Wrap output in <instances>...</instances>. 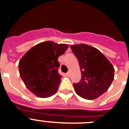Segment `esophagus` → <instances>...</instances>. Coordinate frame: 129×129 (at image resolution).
Wrapping results in <instances>:
<instances>
[{"mask_svg": "<svg viewBox=\"0 0 129 129\" xmlns=\"http://www.w3.org/2000/svg\"><path fill=\"white\" fill-rule=\"evenodd\" d=\"M66 75H67V76H68V77H69V76H70V73H69V72H67V74H66Z\"/></svg>", "mask_w": 129, "mask_h": 129, "instance_id": "1", "label": "esophagus"}]
</instances>
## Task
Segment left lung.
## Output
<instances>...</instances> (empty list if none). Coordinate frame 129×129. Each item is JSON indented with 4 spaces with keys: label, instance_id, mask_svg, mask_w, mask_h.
<instances>
[{
    "label": "left lung",
    "instance_id": "left-lung-1",
    "mask_svg": "<svg viewBox=\"0 0 129 129\" xmlns=\"http://www.w3.org/2000/svg\"><path fill=\"white\" fill-rule=\"evenodd\" d=\"M78 59L81 79L74 83L76 94L86 100L98 98L109 89L114 77V68L100 50L85 44L70 46Z\"/></svg>",
    "mask_w": 129,
    "mask_h": 129
}]
</instances>
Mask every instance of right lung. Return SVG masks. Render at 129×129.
Instances as JSON below:
<instances>
[{"label": "right lung", "instance_id": "obj_1", "mask_svg": "<svg viewBox=\"0 0 129 129\" xmlns=\"http://www.w3.org/2000/svg\"><path fill=\"white\" fill-rule=\"evenodd\" d=\"M68 48L65 44L43 42L31 48L21 58L20 76L31 92L42 98L56 93L62 77L58 73L57 59Z\"/></svg>", "mask_w": 129, "mask_h": 129}]
</instances>
